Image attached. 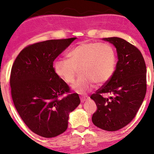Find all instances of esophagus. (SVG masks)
I'll use <instances>...</instances> for the list:
<instances>
[{"instance_id":"obj_1","label":"esophagus","mask_w":154,"mask_h":154,"mask_svg":"<svg viewBox=\"0 0 154 154\" xmlns=\"http://www.w3.org/2000/svg\"><path fill=\"white\" fill-rule=\"evenodd\" d=\"M88 96H82L80 97V101H81V103H84L85 101H87L88 100Z\"/></svg>"}]
</instances>
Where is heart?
Segmentation results:
<instances>
[{
	"label": "heart",
	"mask_w": 154,
	"mask_h": 154,
	"mask_svg": "<svg viewBox=\"0 0 154 154\" xmlns=\"http://www.w3.org/2000/svg\"><path fill=\"white\" fill-rule=\"evenodd\" d=\"M69 59L59 58L54 63V72L67 83L74 82L77 69L80 76L72 85V89L79 94L91 91L95 82H107L113 74L116 57L109 44L82 42L67 54Z\"/></svg>",
	"instance_id": "b5f03b06"
}]
</instances>
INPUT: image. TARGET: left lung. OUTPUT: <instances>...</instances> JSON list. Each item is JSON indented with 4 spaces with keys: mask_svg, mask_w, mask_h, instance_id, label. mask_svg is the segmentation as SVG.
I'll return each instance as SVG.
<instances>
[{
    "mask_svg": "<svg viewBox=\"0 0 154 154\" xmlns=\"http://www.w3.org/2000/svg\"><path fill=\"white\" fill-rule=\"evenodd\" d=\"M103 40L116 47L118 60L112 78L90 97L98 108L91 120L99 128L114 131L128 125L140 107L146 91V69L143 55L133 45L118 37ZM104 93L111 96L105 98Z\"/></svg>",
    "mask_w": 154,
    "mask_h": 154,
    "instance_id": "8db88e82",
    "label": "left lung"
}]
</instances>
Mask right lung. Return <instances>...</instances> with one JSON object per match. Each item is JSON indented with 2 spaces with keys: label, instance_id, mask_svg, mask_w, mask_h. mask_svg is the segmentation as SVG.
I'll list each match as a JSON object with an SVG mask.
<instances>
[{
  "label": "right lung",
  "instance_id": "obj_1",
  "mask_svg": "<svg viewBox=\"0 0 154 154\" xmlns=\"http://www.w3.org/2000/svg\"><path fill=\"white\" fill-rule=\"evenodd\" d=\"M76 38L49 40L27 46L11 67V94L14 106L31 131L44 138L63 134L69 113L80 103L78 94L54 72L55 59Z\"/></svg>",
  "mask_w": 154,
  "mask_h": 154
}]
</instances>
